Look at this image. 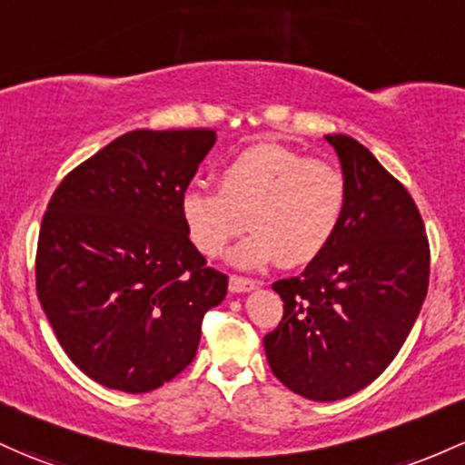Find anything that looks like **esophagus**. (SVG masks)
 Listing matches in <instances>:
<instances>
[{
	"label": "esophagus",
	"mask_w": 465,
	"mask_h": 465,
	"mask_svg": "<svg viewBox=\"0 0 465 465\" xmlns=\"http://www.w3.org/2000/svg\"><path fill=\"white\" fill-rule=\"evenodd\" d=\"M256 287H258L256 280L241 278V275H232V278H229V291H232V293H247V291Z\"/></svg>",
	"instance_id": "esophagus-1"
}]
</instances>
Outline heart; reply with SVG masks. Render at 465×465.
I'll return each mask as SVG.
<instances>
[{"label": "heart", "instance_id": "obj_1", "mask_svg": "<svg viewBox=\"0 0 465 465\" xmlns=\"http://www.w3.org/2000/svg\"><path fill=\"white\" fill-rule=\"evenodd\" d=\"M344 205L346 181L333 163L256 143L223 167L218 192L183 193L181 218L193 247L209 258L221 256L249 223L253 233L232 253L236 267L256 269L275 258L300 267L324 252Z\"/></svg>", "mask_w": 465, "mask_h": 465}]
</instances>
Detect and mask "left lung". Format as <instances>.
<instances>
[{
	"label": "left lung",
	"instance_id": "8db88e82",
	"mask_svg": "<svg viewBox=\"0 0 465 465\" xmlns=\"http://www.w3.org/2000/svg\"><path fill=\"white\" fill-rule=\"evenodd\" d=\"M346 205L335 236L302 273L273 282L284 302L264 335L273 375L313 401L366 389L400 353L430 275L426 227L406 187L361 143L326 134Z\"/></svg>",
	"mask_w": 465,
	"mask_h": 465
}]
</instances>
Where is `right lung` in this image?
Segmentation results:
<instances>
[{
	"label": "right lung",
	"mask_w": 465,
	"mask_h": 465,
	"mask_svg": "<svg viewBox=\"0 0 465 465\" xmlns=\"http://www.w3.org/2000/svg\"><path fill=\"white\" fill-rule=\"evenodd\" d=\"M213 130H134L61 181L44 213L37 295L90 380L150 392L185 369L203 315L227 295L181 218Z\"/></svg>",
	"instance_id": "obj_1"
}]
</instances>
